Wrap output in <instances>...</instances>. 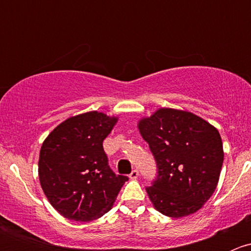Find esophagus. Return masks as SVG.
I'll return each mask as SVG.
<instances>
[{
	"mask_svg": "<svg viewBox=\"0 0 251 251\" xmlns=\"http://www.w3.org/2000/svg\"><path fill=\"white\" fill-rule=\"evenodd\" d=\"M138 176H140V174H138V170H132V173L130 174V178L131 179H137Z\"/></svg>",
	"mask_w": 251,
	"mask_h": 251,
	"instance_id": "34e87169",
	"label": "esophagus"
}]
</instances>
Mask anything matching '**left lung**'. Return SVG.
Listing matches in <instances>:
<instances>
[{"mask_svg":"<svg viewBox=\"0 0 251 251\" xmlns=\"http://www.w3.org/2000/svg\"><path fill=\"white\" fill-rule=\"evenodd\" d=\"M149 144L158 176L147 187L154 207L179 219L198 211L215 192L224 163L219 131L184 110L161 108L138 123Z\"/></svg>","mask_w":251,"mask_h":251,"instance_id":"obj_1","label":"left lung"}]
</instances>
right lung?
Masks as SVG:
<instances>
[{"label": "right lung", "instance_id": "1", "mask_svg": "<svg viewBox=\"0 0 251 251\" xmlns=\"http://www.w3.org/2000/svg\"><path fill=\"white\" fill-rule=\"evenodd\" d=\"M116 121L98 111L72 116L42 143L40 183L50 205L67 219L86 222L103 216L128 179L113 173L103 149Z\"/></svg>", "mask_w": 251, "mask_h": 251}]
</instances>
